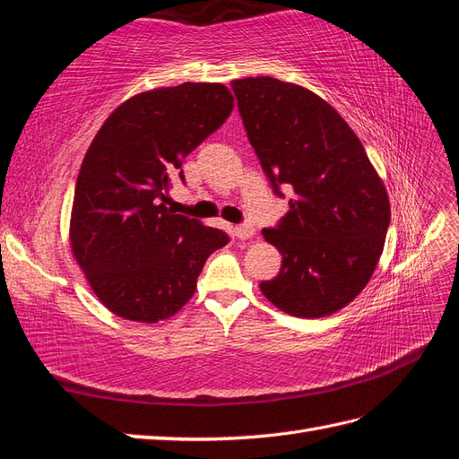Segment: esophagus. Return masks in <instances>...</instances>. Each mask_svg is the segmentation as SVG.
I'll list each match as a JSON object with an SVG mask.
<instances>
[{
	"label": "esophagus",
	"instance_id": "esophagus-1",
	"mask_svg": "<svg viewBox=\"0 0 459 459\" xmlns=\"http://www.w3.org/2000/svg\"><path fill=\"white\" fill-rule=\"evenodd\" d=\"M233 236H236L238 239H249L255 236V228L249 226V223H241V226L233 228Z\"/></svg>",
	"mask_w": 459,
	"mask_h": 459
}]
</instances>
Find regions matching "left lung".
<instances>
[{
  "instance_id": "left-lung-1",
  "label": "left lung",
  "mask_w": 459,
  "mask_h": 459,
  "mask_svg": "<svg viewBox=\"0 0 459 459\" xmlns=\"http://www.w3.org/2000/svg\"><path fill=\"white\" fill-rule=\"evenodd\" d=\"M247 139L271 188L290 210L263 238L281 251V273L261 282L274 307L322 318L369 282L391 221L385 185L361 141L314 91L271 76L231 82Z\"/></svg>"
}]
</instances>
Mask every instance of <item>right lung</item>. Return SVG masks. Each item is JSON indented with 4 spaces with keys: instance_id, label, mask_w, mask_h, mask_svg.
Returning a JSON list of instances; mask_svg holds the SVG:
<instances>
[{
    "instance_id": "obj_1",
    "label": "right lung",
    "mask_w": 459,
    "mask_h": 459,
    "mask_svg": "<svg viewBox=\"0 0 459 459\" xmlns=\"http://www.w3.org/2000/svg\"><path fill=\"white\" fill-rule=\"evenodd\" d=\"M233 109L223 84L185 82L124 101L91 141L76 180L70 243L91 290L126 320L152 324L192 299L226 231L167 208L182 159Z\"/></svg>"
}]
</instances>
